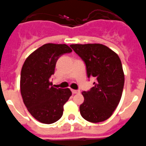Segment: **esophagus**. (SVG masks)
<instances>
[{
    "label": "esophagus",
    "instance_id": "1",
    "mask_svg": "<svg viewBox=\"0 0 146 146\" xmlns=\"http://www.w3.org/2000/svg\"><path fill=\"white\" fill-rule=\"evenodd\" d=\"M72 92L73 94H76V93H79L80 91L79 90H72Z\"/></svg>",
    "mask_w": 146,
    "mask_h": 146
}]
</instances>
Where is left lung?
Instances as JSON below:
<instances>
[{
    "label": "left lung",
    "instance_id": "left-lung-1",
    "mask_svg": "<svg viewBox=\"0 0 146 146\" xmlns=\"http://www.w3.org/2000/svg\"><path fill=\"white\" fill-rule=\"evenodd\" d=\"M70 47L84 61L88 78L95 77L94 86L82 92L80 106L85 120L97 123L109 119L118 106L125 75L118 55L102 44H73Z\"/></svg>",
    "mask_w": 146,
    "mask_h": 146
}]
</instances>
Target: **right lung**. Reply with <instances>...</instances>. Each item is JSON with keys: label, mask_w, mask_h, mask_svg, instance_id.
I'll list each match as a JSON object with an SVG mask.
<instances>
[{"label": "right lung", "mask_w": 146, "mask_h": 146, "mask_svg": "<svg viewBox=\"0 0 146 146\" xmlns=\"http://www.w3.org/2000/svg\"><path fill=\"white\" fill-rule=\"evenodd\" d=\"M72 49L66 44L48 43L25 60L21 71L20 90L31 115L44 124H52L63 115L64 105L72 96L69 88H56L50 82L57 60Z\"/></svg>", "instance_id": "right-lung-1"}]
</instances>
